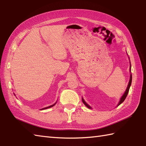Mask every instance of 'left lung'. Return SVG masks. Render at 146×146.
Here are the masks:
<instances>
[{"instance_id": "1", "label": "left lung", "mask_w": 146, "mask_h": 146, "mask_svg": "<svg viewBox=\"0 0 146 146\" xmlns=\"http://www.w3.org/2000/svg\"><path fill=\"white\" fill-rule=\"evenodd\" d=\"M131 70V68H130V71ZM131 83H132V74L131 75V78H130V80H129V85H128V86H127V89H126V91L125 92V93H124V94L123 95V96L122 97V98H120V102H119V104H118V106H119V105H120L122 103V102L125 100V99L126 98V97H127V94H128V93H129V88H130V86H131ZM82 101H83V104H84L85 105V106H86L88 108H91V107L89 106V105L86 103V102L84 101V100H83V99L82 98Z\"/></svg>"}]
</instances>
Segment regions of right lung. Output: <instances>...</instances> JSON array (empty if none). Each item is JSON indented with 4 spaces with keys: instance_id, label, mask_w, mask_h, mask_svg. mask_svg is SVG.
<instances>
[{
    "instance_id": "right-lung-1",
    "label": "right lung",
    "mask_w": 146,
    "mask_h": 146,
    "mask_svg": "<svg viewBox=\"0 0 146 146\" xmlns=\"http://www.w3.org/2000/svg\"><path fill=\"white\" fill-rule=\"evenodd\" d=\"M54 105H55V104H54V105H51V106H49V107H45V108H42V109H41V110H44V109H47V108H51V107H53Z\"/></svg>"
}]
</instances>
